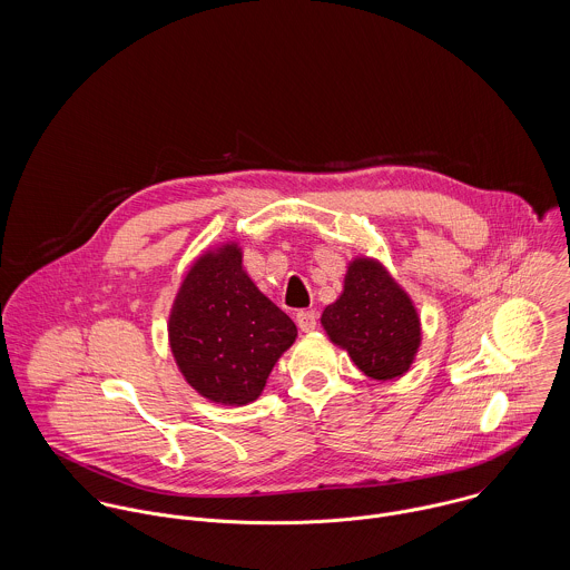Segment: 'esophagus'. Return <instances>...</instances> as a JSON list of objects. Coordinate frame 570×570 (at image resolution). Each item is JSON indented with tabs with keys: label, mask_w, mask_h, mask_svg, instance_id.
<instances>
[{
	"label": "esophagus",
	"mask_w": 570,
	"mask_h": 570,
	"mask_svg": "<svg viewBox=\"0 0 570 570\" xmlns=\"http://www.w3.org/2000/svg\"><path fill=\"white\" fill-rule=\"evenodd\" d=\"M296 323L301 326V331L309 333V331H314L316 325H318V314L314 309H303V312L296 314Z\"/></svg>",
	"instance_id": "esophagus-1"
}]
</instances>
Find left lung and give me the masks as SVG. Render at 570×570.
<instances>
[{"label":"left lung","instance_id":"8db88e82","mask_svg":"<svg viewBox=\"0 0 570 570\" xmlns=\"http://www.w3.org/2000/svg\"><path fill=\"white\" fill-rule=\"evenodd\" d=\"M321 325L353 364L377 382L406 375L421 346V318L406 289L371 256H355L342 294L326 305Z\"/></svg>","mask_w":570,"mask_h":570}]
</instances>
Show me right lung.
<instances>
[{
	"instance_id": "1",
	"label": "right lung",
	"mask_w": 570,
	"mask_h": 570,
	"mask_svg": "<svg viewBox=\"0 0 570 570\" xmlns=\"http://www.w3.org/2000/svg\"><path fill=\"white\" fill-rule=\"evenodd\" d=\"M296 335L292 318L247 276L235 242L197 256L168 314L179 373L202 397L224 406L254 402Z\"/></svg>"
}]
</instances>
